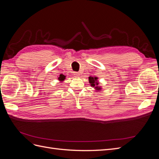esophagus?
<instances>
[{
  "label": "esophagus",
  "instance_id": "1",
  "mask_svg": "<svg viewBox=\"0 0 159 159\" xmlns=\"http://www.w3.org/2000/svg\"><path fill=\"white\" fill-rule=\"evenodd\" d=\"M74 75H75V78H79L80 74L78 73V72H74Z\"/></svg>",
  "mask_w": 159,
  "mask_h": 159
}]
</instances>
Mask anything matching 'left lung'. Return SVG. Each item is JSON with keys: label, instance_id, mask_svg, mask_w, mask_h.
<instances>
[{"label": "left lung", "instance_id": "left-lung-1", "mask_svg": "<svg viewBox=\"0 0 159 159\" xmlns=\"http://www.w3.org/2000/svg\"><path fill=\"white\" fill-rule=\"evenodd\" d=\"M98 80V78H97V77H89V82L91 84V86H92V88H94V89L97 91H99L102 90V87L99 85Z\"/></svg>", "mask_w": 159, "mask_h": 159}]
</instances>
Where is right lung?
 Listing matches in <instances>:
<instances>
[{"label": "right lung", "instance_id": "1", "mask_svg": "<svg viewBox=\"0 0 159 159\" xmlns=\"http://www.w3.org/2000/svg\"><path fill=\"white\" fill-rule=\"evenodd\" d=\"M66 78V75H63V74H60V76H59V78H57V79H58V80L61 83V82H63V81L65 80Z\"/></svg>", "mask_w": 159, "mask_h": 159}]
</instances>
